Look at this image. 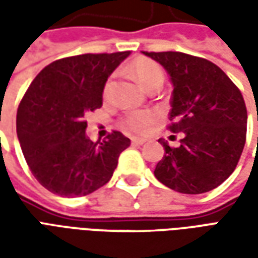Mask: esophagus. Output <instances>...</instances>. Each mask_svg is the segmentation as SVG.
I'll return each instance as SVG.
<instances>
[{
  "instance_id": "esophagus-1",
  "label": "esophagus",
  "mask_w": 258,
  "mask_h": 258,
  "mask_svg": "<svg viewBox=\"0 0 258 258\" xmlns=\"http://www.w3.org/2000/svg\"><path fill=\"white\" fill-rule=\"evenodd\" d=\"M131 142H133V145H142L145 140H141V138H131Z\"/></svg>"
}]
</instances>
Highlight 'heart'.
Returning <instances> with one entry per match:
<instances>
[{
  "mask_svg": "<svg viewBox=\"0 0 258 258\" xmlns=\"http://www.w3.org/2000/svg\"><path fill=\"white\" fill-rule=\"evenodd\" d=\"M130 72L134 76L135 80L146 90H155L160 88L164 83V72L160 64L155 60L148 58L135 59L130 64ZM110 91V81H107L103 88V95H109ZM155 120V114L148 110H138V112H130L121 120V125L125 131L131 134H145L151 124Z\"/></svg>",
  "mask_w": 258,
  "mask_h": 258,
  "instance_id": "heart-1",
  "label": "heart"
}]
</instances>
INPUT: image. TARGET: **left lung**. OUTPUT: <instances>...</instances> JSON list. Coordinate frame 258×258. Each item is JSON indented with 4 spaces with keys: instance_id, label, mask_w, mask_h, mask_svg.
Listing matches in <instances>:
<instances>
[{
    "instance_id": "obj_1",
    "label": "left lung",
    "mask_w": 258,
    "mask_h": 258,
    "mask_svg": "<svg viewBox=\"0 0 258 258\" xmlns=\"http://www.w3.org/2000/svg\"><path fill=\"white\" fill-rule=\"evenodd\" d=\"M167 70L173 83L168 130L182 135L164 156L155 177L181 194H205L233 173L246 142L247 110L231 79L210 60L184 52H142Z\"/></svg>"
}]
</instances>
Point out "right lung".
Masks as SVG:
<instances>
[{
	"label": "right lung",
	"mask_w": 258,
	"mask_h": 258,
	"mask_svg": "<svg viewBox=\"0 0 258 258\" xmlns=\"http://www.w3.org/2000/svg\"><path fill=\"white\" fill-rule=\"evenodd\" d=\"M130 55L84 53L42 69L26 91L16 116V133L31 173L59 196L92 194L112 178L130 140L113 131L92 142L85 114L102 106L107 77Z\"/></svg>",
	"instance_id": "add662e5"
}]
</instances>
